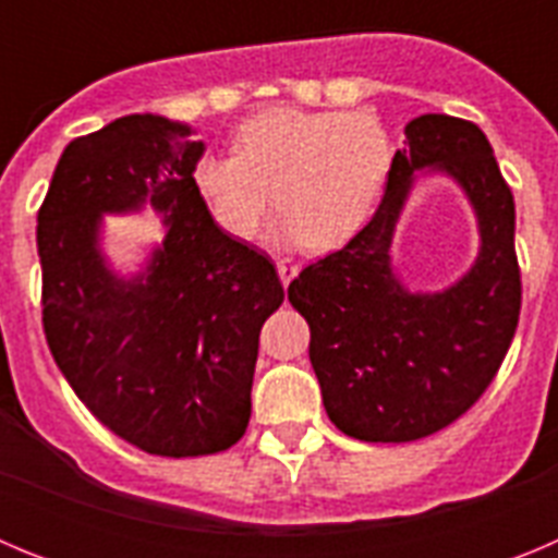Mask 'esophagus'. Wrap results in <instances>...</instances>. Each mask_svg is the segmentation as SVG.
<instances>
[{
	"instance_id": "34e87169",
	"label": "esophagus",
	"mask_w": 558,
	"mask_h": 558,
	"mask_svg": "<svg viewBox=\"0 0 558 558\" xmlns=\"http://www.w3.org/2000/svg\"><path fill=\"white\" fill-rule=\"evenodd\" d=\"M276 274H279L282 284H284V288H288V284L293 282V276L299 274V268H295L293 263H288V259H279V263H276Z\"/></svg>"
}]
</instances>
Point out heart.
<instances>
[{"instance_id": "b5f03b06", "label": "heart", "mask_w": 558, "mask_h": 558, "mask_svg": "<svg viewBox=\"0 0 558 558\" xmlns=\"http://www.w3.org/2000/svg\"><path fill=\"white\" fill-rule=\"evenodd\" d=\"M234 156L204 153L192 186L209 218L251 240L270 211L279 245L315 254L343 248L363 231L391 175L393 145L372 113L270 108L234 133Z\"/></svg>"}]
</instances>
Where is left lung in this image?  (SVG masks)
<instances>
[{
	"mask_svg": "<svg viewBox=\"0 0 558 558\" xmlns=\"http://www.w3.org/2000/svg\"><path fill=\"white\" fill-rule=\"evenodd\" d=\"M418 171L456 180L478 220L476 263L450 289L411 291L390 245ZM288 299L310 324V363L332 425L360 441H416L489 388L520 318L514 195L475 122L422 113L405 125L383 204L352 243L307 265Z\"/></svg>",
	"mask_w": 558,
	"mask_h": 558,
	"instance_id": "8db88e82",
	"label": "left lung"
}]
</instances>
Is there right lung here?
Segmentation results:
<instances>
[{
	"instance_id": "right-lung-1",
	"label": "right lung",
	"mask_w": 558,
	"mask_h": 558,
	"mask_svg": "<svg viewBox=\"0 0 558 558\" xmlns=\"http://www.w3.org/2000/svg\"><path fill=\"white\" fill-rule=\"evenodd\" d=\"M192 133L159 113H128L69 142L36 234L58 368L108 430L167 458L243 438L259 329L284 299L268 256L209 218L192 186L206 145ZM145 205L166 240L125 277L99 245L101 215Z\"/></svg>"
}]
</instances>
